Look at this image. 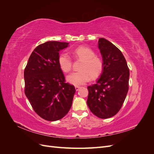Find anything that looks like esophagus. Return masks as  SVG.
<instances>
[{
	"instance_id": "esophagus-1",
	"label": "esophagus",
	"mask_w": 154,
	"mask_h": 154,
	"mask_svg": "<svg viewBox=\"0 0 154 154\" xmlns=\"http://www.w3.org/2000/svg\"><path fill=\"white\" fill-rule=\"evenodd\" d=\"M80 87H78V86H76V87H75V89H76V91H79V89H80Z\"/></svg>"
}]
</instances>
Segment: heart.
Masks as SVG:
<instances>
[{"mask_svg": "<svg viewBox=\"0 0 154 154\" xmlns=\"http://www.w3.org/2000/svg\"><path fill=\"white\" fill-rule=\"evenodd\" d=\"M76 58L83 60L80 72H72L67 76V81L76 86L85 84L91 77L94 79L98 77L103 69V62L100 58L96 57L94 51L89 48L81 46L73 51ZM58 64L62 71L68 72L72 69V62L67 53H60L58 57Z\"/></svg>", "mask_w": 154, "mask_h": 154, "instance_id": "heart-1", "label": "heart"}]
</instances>
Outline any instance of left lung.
<instances>
[{"label":"left lung","instance_id":"8db88e82","mask_svg":"<svg viewBox=\"0 0 154 154\" xmlns=\"http://www.w3.org/2000/svg\"><path fill=\"white\" fill-rule=\"evenodd\" d=\"M103 69L97 82L87 87V103L97 117L106 119L117 114L128 91L129 69L123 53L103 38L98 40Z\"/></svg>","mask_w":154,"mask_h":154}]
</instances>
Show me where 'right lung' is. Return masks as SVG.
<instances>
[{
    "mask_svg": "<svg viewBox=\"0 0 154 154\" xmlns=\"http://www.w3.org/2000/svg\"><path fill=\"white\" fill-rule=\"evenodd\" d=\"M67 42L49 41L32 51L24 70L25 94L35 112L45 120L63 118L71 109L75 88L65 82L59 51Z\"/></svg>",
    "mask_w": 154,
    "mask_h": 154,
    "instance_id": "1",
    "label": "right lung"
}]
</instances>
